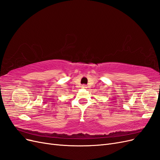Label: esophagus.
Returning a JSON list of instances; mask_svg holds the SVG:
<instances>
[{
	"mask_svg": "<svg viewBox=\"0 0 160 160\" xmlns=\"http://www.w3.org/2000/svg\"><path fill=\"white\" fill-rule=\"evenodd\" d=\"M83 88H87V87H86L85 85H83Z\"/></svg>",
	"mask_w": 160,
	"mask_h": 160,
	"instance_id": "1",
	"label": "esophagus"
}]
</instances>
